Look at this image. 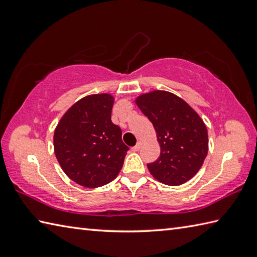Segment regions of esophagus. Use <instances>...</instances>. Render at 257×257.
<instances>
[{
	"label": "esophagus",
	"instance_id": "34e87169",
	"mask_svg": "<svg viewBox=\"0 0 257 257\" xmlns=\"http://www.w3.org/2000/svg\"><path fill=\"white\" fill-rule=\"evenodd\" d=\"M142 145H143V143H142V142H138V143H137V145H136V146H134L132 150H133L134 152H137V151H139V150L142 149Z\"/></svg>",
	"mask_w": 257,
	"mask_h": 257
}]
</instances>
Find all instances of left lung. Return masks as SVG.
Returning <instances> with one entry per match:
<instances>
[{"mask_svg":"<svg viewBox=\"0 0 257 257\" xmlns=\"http://www.w3.org/2000/svg\"><path fill=\"white\" fill-rule=\"evenodd\" d=\"M135 103L153 124L161 147L159 159L147 164L151 175L168 186L190 180L208 151L207 129L198 113L167 90L141 94Z\"/></svg>","mask_w":257,"mask_h":257,"instance_id":"8db88e82","label":"left lung"}]
</instances>
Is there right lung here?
<instances>
[{"mask_svg":"<svg viewBox=\"0 0 257 257\" xmlns=\"http://www.w3.org/2000/svg\"><path fill=\"white\" fill-rule=\"evenodd\" d=\"M114 97L93 94L77 101L54 130L56 160L76 184L97 188L114 180L129 150L121 129L111 121Z\"/></svg>","mask_w":257,"mask_h":257,"instance_id":"1","label":"right lung"}]
</instances>
